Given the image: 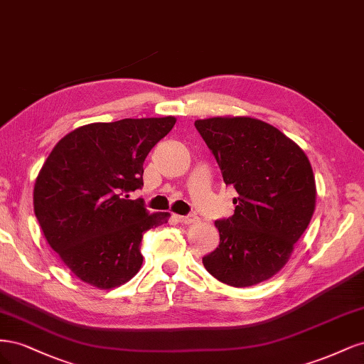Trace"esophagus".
Segmentation results:
<instances>
[{"mask_svg": "<svg viewBox=\"0 0 364 364\" xmlns=\"http://www.w3.org/2000/svg\"><path fill=\"white\" fill-rule=\"evenodd\" d=\"M176 220H178L179 223H183V225H191V223L197 222V215H194V214H188V215H176Z\"/></svg>", "mask_w": 364, "mask_h": 364, "instance_id": "1", "label": "esophagus"}]
</instances>
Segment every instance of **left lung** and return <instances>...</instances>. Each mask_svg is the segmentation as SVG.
<instances>
[{
  "label": "left lung",
  "mask_w": 364,
  "mask_h": 364,
  "mask_svg": "<svg viewBox=\"0 0 364 364\" xmlns=\"http://www.w3.org/2000/svg\"><path fill=\"white\" fill-rule=\"evenodd\" d=\"M237 197L234 215L217 220L218 247L205 269L232 287L270 279L287 264L316 206V182L304 150L281 130L250 117L194 123Z\"/></svg>",
  "instance_id": "8db88e82"
}]
</instances>
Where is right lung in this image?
<instances>
[{
    "label": "right lung",
    "mask_w": 364,
    "mask_h": 364,
    "mask_svg": "<svg viewBox=\"0 0 364 364\" xmlns=\"http://www.w3.org/2000/svg\"><path fill=\"white\" fill-rule=\"evenodd\" d=\"M174 117L124 118L92 123L63 136L36 178L35 214L50 247L77 278L109 290L126 284L142 266L146 230L168 222L149 214L141 188L149 151L168 134Z\"/></svg>",
    "instance_id": "right-lung-1"
}]
</instances>
